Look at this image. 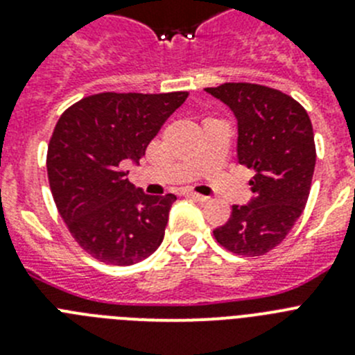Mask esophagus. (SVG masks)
<instances>
[{
	"mask_svg": "<svg viewBox=\"0 0 355 355\" xmlns=\"http://www.w3.org/2000/svg\"><path fill=\"white\" fill-rule=\"evenodd\" d=\"M184 196L190 197V199H193V200H199V202H206V200H208V197H206V196H200V193L192 192V190H188V192H184Z\"/></svg>",
	"mask_w": 355,
	"mask_h": 355,
	"instance_id": "obj_1",
	"label": "esophagus"
}]
</instances>
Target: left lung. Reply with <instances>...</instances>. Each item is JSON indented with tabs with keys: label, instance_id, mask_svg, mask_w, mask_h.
<instances>
[{
	"label": "left lung",
	"instance_id": "1",
	"mask_svg": "<svg viewBox=\"0 0 355 355\" xmlns=\"http://www.w3.org/2000/svg\"><path fill=\"white\" fill-rule=\"evenodd\" d=\"M206 92L234 112L238 163L254 172V199L234 205L213 236L229 252L263 256L288 236L309 197L316 162L311 121L299 101L265 85L222 83Z\"/></svg>",
	"mask_w": 355,
	"mask_h": 355
}]
</instances>
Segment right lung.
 <instances>
[{
	"label": "right lung",
	"mask_w": 355,
	"mask_h": 355,
	"mask_svg": "<svg viewBox=\"0 0 355 355\" xmlns=\"http://www.w3.org/2000/svg\"><path fill=\"white\" fill-rule=\"evenodd\" d=\"M188 92H101L60 115L48 146L49 188L78 245L97 261L130 266L163 241L174 193L146 196L126 175Z\"/></svg>",
	"instance_id": "1"
}]
</instances>
